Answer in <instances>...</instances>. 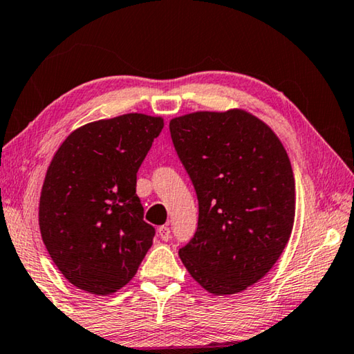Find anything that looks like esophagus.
I'll use <instances>...</instances> for the list:
<instances>
[{
    "mask_svg": "<svg viewBox=\"0 0 354 354\" xmlns=\"http://www.w3.org/2000/svg\"><path fill=\"white\" fill-rule=\"evenodd\" d=\"M158 234H159V237H160V241H164V242H167L170 239V227L169 226H160L159 230H158Z\"/></svg>",
    "mask_w": 354,
    "mask_h": 354,
    "instance_id": "34e87169",
    "label": "esophagus"
}]
</instances>
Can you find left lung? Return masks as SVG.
<instances>
[{
	"label": "left lung",
	"mask_w": 354,
	"mask_h": 354,
	"mask_svg": "<svg viewBox=\"0 0 354 354\" xmlns=\"http://www.w3.org/2000/svg\"><path fill=\"white\" fill-rule=\"evenodd\" d=\"M173 145L198 196V227L179 250L190 277L234 295L277 263L295 220V178L273 129L243 109L170 120Z\"/></svg>",
	"instance_id": "8db88e82"
}]
</instances>
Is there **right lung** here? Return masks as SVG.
Masks as SVG:
<instances>
[{
	"label": "right lung",
	"instance_id": "obj_1",
	"mask_svg": "<svg viewBox=\"0 0 354 354\" xmlns=\"http://www.w3.org/2000/svg\"><path fill=\"white\" fill-rule=\"evenodd\" d=\"M162 117L124 113L70 133L48 165L39 201L41 241L67 281L111 295L134 278L154 227L143 221L137 170Z\"/></svg>",
	"mask_w": 354,
	"mask_h": 354
}]
</instances>
